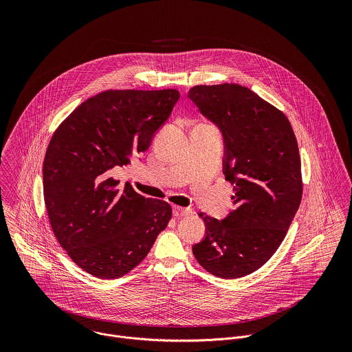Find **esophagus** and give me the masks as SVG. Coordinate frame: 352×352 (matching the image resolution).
I'll use <instances>...</instances> for the list:
<instances>
[{"instance_id": "obj_1", "label": "esophagus", "mask_w": 352, "mask_h": 352, "mask_svg": "<svg viewBox=\"0 0 352 352\" xmlns=\"http://www.w3.org/2000/svg\"><path fill=\"white\" fill-rule=\"evenodd\" d=\"M191 212H192V210L188 208V207H179V206L173 207V215L175 217H186V215H190Z\"/></svg>"}]
</instances>
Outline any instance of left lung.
Listing matches in <instances>:
<instances>
[{
	"instance_id": "8db88e82",
	"label": "left lung",
	"mask_w": 352,
	"mask_h": 352,
	"mask_svg": "<svg viewBox=\"0 0 352 352\" xmlns=\"http://www.w3.org/2000/svg\"><path fill=\"white\" fill-rule=\"evenodd\" d=\"M223 137V175L236 208L222 221L199 214L206 234L192 247L210 274L250 275L282 244L302 198L301 158L286 115L237 84L197 85L188 92Z\"/></svg>"
}]
</instances>
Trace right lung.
Returning <instances> with one entry per match:
<instances>
[{
    "instance_id": "right-lung-1",
    "label": "right lung",
    "mask_w": 352,
    "mask_h": 352,
    "mask_svg": "<svg viewBox=\"0 0 352 352\" xmlns=\"http://www.w3.org/2000/svg\"><path fill=\"white\" fill-rule=\"evenodd\" d=\"M180 98L176 89L105 91L80 104L56 129L43 162L52 232L88 274L130 272L166 228L169 203L149 199L111 177L148 151Z\"/></svg>"
}]
</instances>
